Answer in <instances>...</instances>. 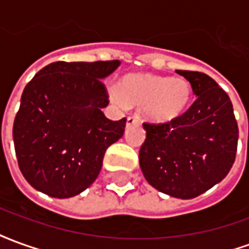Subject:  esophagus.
I'll use <instances>...</instances> for the list:
<instances>
[{"label": "esophagus", "mask_w": 249, "mask_h": 249, "mask_svg": "<svg viewBox=\"0 0 249 249\" xmlns=\"http://www.w3.org/2000/svg\"><path fill=\"white\" fill-rule=\"evenodd\" d=\"M139 123V119L137 117H133V116H129L128 119H126V125H133L137 124Z\"/></svg>", "instance_id": "obj_1"}]
</instances>
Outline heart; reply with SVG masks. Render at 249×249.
I'll use <instances>...</instances> for the list:
<instances>
[{"mask_svg": "<svg viewBox=\"0 0 249 249\" xmlns=\"http://www.w3.org/2000/svg\"><path fill=\"white\" fill-rule=\"evenodd\" d=\"M191 93L189 82L181 77L128 74L112 92V100L121 107H144V116L149 121L169 123L183 114Z\"/></svg>", "mask_w": 249, "mask_h": 249, "instance_id": "b5f03b06", "label": "heart"}]
</instances>
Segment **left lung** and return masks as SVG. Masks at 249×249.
<instances>
[{
    "mask_svg": "<svg viewBox=\"0 0 249 249\" xmlns=\"http://www.w3.org/2000/svg\"><path fill=\"white\" fill-rule=\"evenodd\" d=\"M187 78L195 103L169 123H144L139 153L144 178L157 191L178 198L207 192L235 162L239 128L228 94L201 71H176Z\"/></svg>",
    "mask_w": 249,
    "mask_h": 249,
    "instance_id": "left-lung-1",
    "label": "left lung"
}]
</instances>
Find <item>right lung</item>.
<instances>
[{"instance_id": "add662e5", "label": "right lung", "mask_w": 249, "mask_h": 249, "mask_svg": "<svg viewBox=\"0 0 249 249\" xmlns=\"http://www.w3.org/2000/svg\"><path fill=\"white\" fill-rule=\"evenodd\" d=\"M119 60L52 62L25 87L13 124L16 156L26 181L52 197L85 191L97 178L109 145L124 135L126 119L112 121L101 81Z\"/></svg>"}]
</instances>
